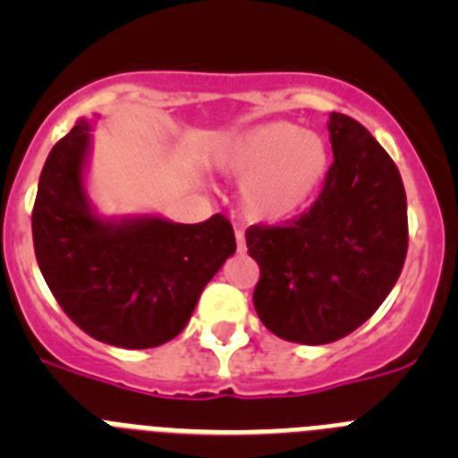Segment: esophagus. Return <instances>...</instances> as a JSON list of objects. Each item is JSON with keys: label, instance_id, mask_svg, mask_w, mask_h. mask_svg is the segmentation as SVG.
I'll list each match as a JSON object with an SVG mask.
<instances>
[{"label": "esophagus", "instance_id": "esophagus-1", "mask_svg": "<svg viewBox=\"0 0 458 458\" xmlns=\"http://www.w3.org/2000/svg\"><path fill=\"white\" fill-rule=\"evenodd\" d=\"M236 250L238 254L248 252V245H245V236H242V232H236Z\"/></svg>", "mask_w": 458, "mask_h": 458}]
</instances>
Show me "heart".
<instances>
[{
  "instance_id": "b5f03b06",
  "label": "heart",
  "mask_w": 458,
  "mask_h": 458,
  "mask_svg": "<svg viewBox=\"0 0 458 458\" xmlns=\"http://www.w3.org/2000/svg\"><path fill=\"white\" fill-rule=\"evenodd\" d=\"M220 174L241 181V210L259 225L302 216L326 183L333 148L293 121H264L226 137L217 148Z\"/></svg>"
}]
</instances>
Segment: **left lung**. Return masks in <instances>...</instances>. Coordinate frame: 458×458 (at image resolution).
Returning <instances> with one entry per match:
<instances>
[{"label": "left lung", "instance_id": "left-lung-1", "mask_svg": "<svg viewBox=\"0 0 458 458\" xmlns=\"http://www.w3.org/2000/svg\"><path fill=\"white\" fill-rule=\"evenodd\" d=\"M327 132L335 163L310 213L245 233L261 268L259 318L310 346L362 326L396 284L408 250L406 192L392 157L346 114L330 112Z\"/></svg>", "mask_w": 458, "mask_h": 458}]
</instances>
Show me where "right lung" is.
<instances>
[{"mask_svg":"<svg viewBox=\"0 0 458 458\" xmlns=\"http://www.w3.org/2000/svg\"><path fill=\"white\" fill-rule=\"evenodd\" d=\"M96 119H78L40 172L31 232L38 268L72 321L119 349H153L188 326L201 291L236 252L229 220L103 216L87 174Z\"/></svg>","mask_w":458,"mask_h":458,"instance_id":"obj_1","label":"right lung"}]
</instances>
